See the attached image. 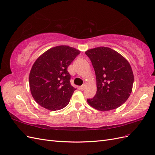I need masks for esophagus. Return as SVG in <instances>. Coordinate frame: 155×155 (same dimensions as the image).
Wrapping results in <instances>:
<instances>
[{"label":"esophagus","instance_id":"esophagus-1","mask_svg":"<svg viewBox=\"0 0 155 155\" xmlns=\"http://www.w3.org/2000/svg\"><path fill=\"white\" fill-rule=\"evenodd\" d=\"M85 87H86V85L85 84H83L81 86H80V88L81 89V90H84L85 89Z\"/></svg>","mask_w":155,"mask_h":155}]
</instances>
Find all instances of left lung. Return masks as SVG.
<instances>
[{"instance_id": "left-lung-1", "label": "left lung", "mask_w": 155, "mask_h": 155, "mask_svg": "<svg viewBox=\"0 0 155 155\" xmlns=\"http://www.w3.org/2000/svg\"><path fill=\"white\" fill-rule=\"evenodd\" d=\"M96 73L97 92L88 104L107 111L119 107L132 92L134 74L129 62L115 50L101 46L85 52Z\"/></svg>"}]
</instances>
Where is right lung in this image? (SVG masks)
I'll use <instances>...</instances> for the list:
<instances>
[{
  "instance_id": "right-lung-1",
  "label": "right lung",
  "mask_w": 155,
  "mask_h": 155,
  "mask_svg": "<svg viewBox=\"0 0 155 155\" xmlns=\"http://www.w3.org/2000/svg\"><path fill=\"white\" fill-rule=\"evenodd\" d=\"M68 46L48 50L37 59L31 69L29 86L34 100L42 107L58 110L69 104L74 91L67 68L80 54Z\"/></svg>"
}]
</instances>
